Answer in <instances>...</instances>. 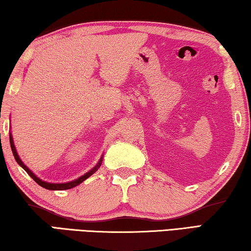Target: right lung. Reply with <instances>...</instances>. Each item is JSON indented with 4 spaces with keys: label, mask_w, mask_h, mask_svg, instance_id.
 Returning <instances> with one entry per match:
<instances>
[{
    "label": "right lung",
    "mask_w": 251,
    "mask_h": 251,
    "mask_svg": "<svg viewBox=\"0 0 251 251\" xmlns=\"http://www.w3.org/2000/svg\"><path fill=\"white\" fill-rule=\"evenodd\" d=\"M10 144H11V148H12V151H13V155H14V158H15V160L18 161V164L20 165L21 167H22L25 172H26L28 175H29V177H32L33 179H34V181H36L37 184H39L40 186H42L43 187V188H46V189H50V190H65V189H70V188H73V187H75V186H77V185H79L80 182H83L85 179H86V178H88L90 177L91 175H93V174H94L97 169L100 168V166L101 165V158H100V160L99 161V164L96 165V166L92 169L91 172H88V173H86L85 174L84 176H82V177H79V178H77V179L76 180H73V181H70V182H65V184H50V182H46V181H43V180H41L39 177H36L35 175H34V174L29 171V169L25 166V165L23 164V161L21 160V158L19 157V155H18V152H16V150H15V146H14V144H13V138H12V136L10 135Z\"/></svg>",
    "instance_id": "add662e5"
}]
</instances>
